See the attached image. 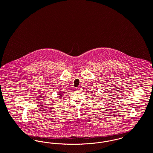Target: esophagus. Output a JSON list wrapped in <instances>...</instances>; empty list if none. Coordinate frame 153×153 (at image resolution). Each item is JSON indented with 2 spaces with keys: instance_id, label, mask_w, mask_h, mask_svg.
<instances>
[{
  "instance_id": "1",
  "label": "esophagus",
  "mask_w": 153,
  "mask_h": 153,
  "mask_svg": "<svg viewBox=\"0 0 153 153\" xmlns=\"http://www.w3.org/2000/svg\"><path fill=\"white\" fill-rule=\"evenodd\" d=\"M80 89H81L80 87H77L76 88V90H77V91H79V90H80Z\"/></svg>"
}]
</instances>
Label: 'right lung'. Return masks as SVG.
<instances>
[{"instance_id":"1","label":"right lung","mask_w":153,"mask_h":153,"mask_svg":"<svg viewBox=\"0 0 153 153\" xmlns=\"http://www.w3.org/2000/svg\"><path fill=\"white\" fill-rule=\"evenodd\" d=\"M62 93H63V92H62ZM59 95H61V94H59Z\"/></svg>"}]
</instances>
